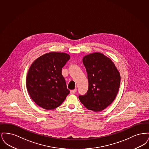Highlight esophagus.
Segmentation results:
<instances>
[{"label": "esophagus", "mask_w": 149, "mask_h": 149, "mask_svg": "<svg viewBox=\"0 0 149 149\" xmlns=\"http://www.w3.org/2000/svg\"><path fill=\"white\" fill-rule=\"evenodd\" d=\"M77 89H73V90H71V91H70V94H75V93L77 92Z\"/></svg>", "instance_id": "34e87169"}]
</instances>
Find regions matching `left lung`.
Segmentation results:
<instances>
[{
	"label": "left lung",
	"instance_id": "left-lung-1",
	"mask_svg": "<svg viewBox=\"0 0 149 149\" xmlns=\"http://www.w3.org/2000/svg\"><path fill=\"white\" fill-rule=\"evenodd\" d=\"M83 63L88 74L89 87L86 93L80 95L79 98L89 110L101 111L109 106L117 95L120 72L109 58L99 52L86 55Z\"/></svg>",
	"mask_w": 149,
	"mask_h": 149
}]
</instances>
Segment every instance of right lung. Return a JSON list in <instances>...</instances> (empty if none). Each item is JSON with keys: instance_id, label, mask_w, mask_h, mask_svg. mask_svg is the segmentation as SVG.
Listing matches in <instances>:
<instances>
[{"instance_id": "1", "label": "right lung", "mask_w": 149, "mask_h": 149, "mask_svg": "<svg viewBox=\"0 0 149 149\" xmlns=\"http://www.w3.org/2000/svg\"><path fill=\"white\" fill-rule=\"evenodd\" d=\"M70 56L63 52H49L39 57L29 69L27 89L32 99L47 110L60 106L70 93L62 68Z\"/></svg>"}]
</instances>
